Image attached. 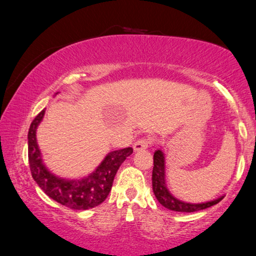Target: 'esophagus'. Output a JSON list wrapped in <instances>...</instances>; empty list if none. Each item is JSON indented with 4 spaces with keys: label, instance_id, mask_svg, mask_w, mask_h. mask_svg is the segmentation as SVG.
<instances>
[{
    "label": "esophagus",
    "instance_id": "1",
    "mask_svg": "<svg viewBox=\"0 0 256 256\" xmlns=\"http://www.w3.org/2000/svg\"><path fill=\"white\" fill-rule=\"evenodd\" d=\"M154 143V140L152 138H143L138 140L134 143V150L135 152H140V150H144L146 148H149Z\"/></svg>",
    "mask_w": 256,
    "mask_h": 256
}]
</instances>
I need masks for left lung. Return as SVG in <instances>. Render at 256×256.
<instances>
[{
    "label": "left lung",
    "mask_w": 256,
    "mask_h": 256,
    "mask_svg": "<svg viewBox=\"0 0 256 256\" xmlns=\"http://www.w3.org/2000/svg\"><path fill=\"white\" fill-rule=\"evenodd\" d=\"M152 191L160 204L164 208L176 212H196L205 210L211 206L218 204L224 197H220L216 200L202 202V204H190V202H182L174 198L170 194L166 185V164H164V154L162 150H156L154 154V168H152Z\"/></svg>",
    "instance_id": "left-lung-1"
}]
</instances>
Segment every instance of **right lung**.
<instances>
[{"mask_svg":"<svg viewBox=\"0 0 256 256\" xmlns=\"http://www.w3.org/2000/svg\"><path fill=\"white\" fill-rule=\"evenodd\" d=\"M44 114L45 110L34 118L28 132V156L32 178L48 197L70 208L87 210L100 205L110 194L115 174L124 160L132 154V148L110 152L90 176L82 180L56 177L43 164L36 141V129Z\"/></svg>","mask_w":256,"mask_h":256,"instance_id":"add662e5","label":"right lung"}]
</instances>
